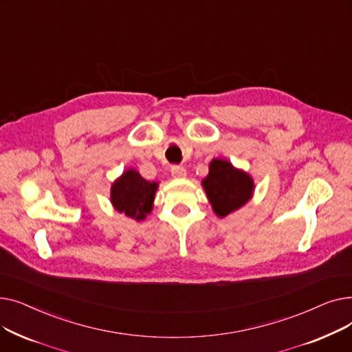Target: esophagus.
Segmentation results:
<instances>
[{
    "instance_id": "1",
    "label": "esophagus",
    "mask_w": 352,
    "mask_h": 352,
    "mask_svg": "<svg viewBox=\"0 0 352 352\" xmlns=\"http://www.w3.org/2000/svg\"><path fill=\"white\" fill-rule=\"evenodd\" d=\"M171 174L174 178H184L187 175V170L181 165H174L171 166Z\"/></svg>"
}]
</instances>
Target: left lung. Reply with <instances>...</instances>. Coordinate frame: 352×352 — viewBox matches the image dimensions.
Instances as JSON below:
<instances>
[{"label": "left lung", "instance_id": "1", "mask_svg": "<svg viewBox=\"0 0 352 352\" xmlns=\"http://www.w3.org/2000/svg\"><path fill=\"white\" fill-rule=\"evenodd\" d=\"M214 212L224 218L241 208L252 197L254 181L243 170L227 161L215 158L210 162V173L202 181Z\"/></svg>", "mask_w": 352, "mask_h": 352}]
</instances>
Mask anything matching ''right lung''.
<instances>
[{
	"instance_id": "obj_1",
	"label": "right lung",
	"mask_w": 352,
	"mask_h": 352,
	"mask_svg": "<svg viewBox=\"0 0 352 352\" xmlns=\"http://www.w3.org/2000/svg\"><path fill=\"white\" fill-rule=\"evenodd\" d=\"M157 182L144 179L135 170H126L111 187V202L117 211L141 221L153 210Z\"/></svg>"
}]
</instances>
